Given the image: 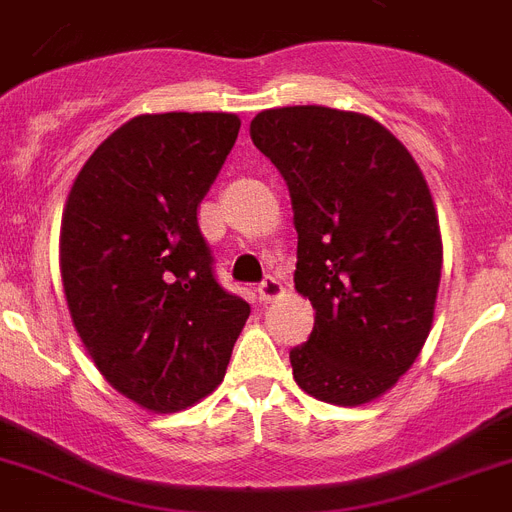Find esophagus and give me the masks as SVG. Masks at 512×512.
<instances>
[{
	"mask_svg": "<svg viewBox=\"0 0 512 512\" xmlns=\"http://www.w3.org/2000/svg\"><path fill=\"white\" fill-rule=\"evenodd\" d=\"M282 293H285V285H282L277 277H272V274H269V277H264V280H261V285H259L261 301H274V298H280Z\"/></svg>",
	"mask_w": 512,
	"mask_h": 512,
	"instance_id": "obj_1",
	"label": "esophagus"
}]
</instances>
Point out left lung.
Listing matches in <instances>:
<instances>
[{"mask_svg":"<svg viewBox=\"0 0 512 512\" xmlns=\"http://www.w3.org/2000/svg\"><path fill=\"white\" fill-rule=\"evenodd\" d=\"M251 138L290 190L295 287L316 311L314 332L290 350L295 382L324 403H369L411 369L432 329L442 238L429 185L366 114L266 109Z\"/></svg>","mask_w":512,"mask_h":512,"instance_id":"8db88e82","label":"left lung"}]
</instances>
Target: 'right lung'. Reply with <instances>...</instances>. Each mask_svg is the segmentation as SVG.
I'll list each match as a JSON object with an SVG mask.
<instances>
[{
  "label": "right lung",
  "instance_id": "1",
  "mask_svg": "<svg viewBox=\"0 0 512 512\" xmlns=\"http://www.w3.org/2000/svg\"><path fill=\"white\" fill-rule=\"evenodd\" d=\"M225 112L141 114L91 154L62 217V285L114 390L156 413L209 395L251 306L219 285L198 206L235 146Z\"/></svg>",
  "mask_w": 512,
  "mask_h": 512
}]
</instances>
